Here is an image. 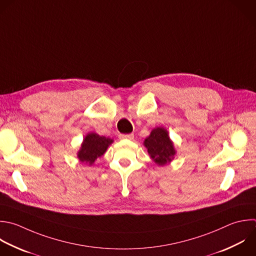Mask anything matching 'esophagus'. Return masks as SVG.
<instances>
[{"mask_svg":"<svg viewBox=\"0 0 256 256\" xmlns=\"http://www.w3.org/2000/svg\"><path fill=\"white\" fill-rule=\"evenodd\" d=\"M120 139H128V140H133L134 135L133 134H120L119 135Z\"/></svg>","mask_w":256,"mask_h":256,"instance_id":"1","label":"esophagus"}]
</instances>
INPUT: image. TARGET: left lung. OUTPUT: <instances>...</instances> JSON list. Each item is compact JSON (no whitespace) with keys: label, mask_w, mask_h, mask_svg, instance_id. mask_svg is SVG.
Here are the masks:
<instances>
[{"label":"left lung","mask_w":256,"mask_h":256,"mask_svg":"<svg viewBox=\"0 0 256 256\" xmlns=\"http://www.w3.org/2000/svg\"><path fill=\"white\" fill-rule=\"evenodd\" d=\"M143 145L152 161L158 166L169 164L175 158L174 143L170 139L167 129L162 126L152 129L150 135L144 140Z\"/></svg>","instance_id":"left-lung-1"}]
</instances>
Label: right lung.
<instances>
[{"mask_svg": "<svg viewBox=\"0 0 256 256\" xmlns=\"http://www.w3.org/2000/svg\"><path fill=\"white\" fill-rule=\"evenodd\" d=\"M113 142L114 140L109 137L89 132L83 139L81 147L77 152V158L81 163L92 166L98 157L104 155Z\"/></svg>", "mask_w": 256, "mask_h": 256, "instance_id": "1", "label": "right lung"}]
</instances>
